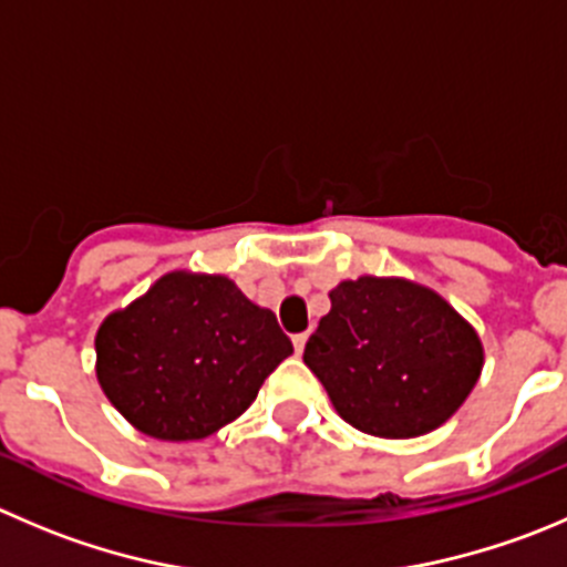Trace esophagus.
<instances>
[{
  "instance_id": "obj_1",
  "label": "esophagus",
  "mask_w": 567,
  "mask_h": 567,
  "mask_svg": "<svg viewBox=\"0 0 567 567\" xmlns=\"http://www.w3.org/2000/svg\"><path fill=\"white\" fill-rule=\"evenodd\" d=\"M306 342H309V333H295V337H292V344H295V350H298V353H303Z\"/></svg>"
}]
</instances>
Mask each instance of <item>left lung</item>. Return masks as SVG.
Returning <instances> with one entry per match:
<instances>
[{"label":"left lung","mask_w":567,"mask_h":567,"mask_svg":"<svg viewBox=\"0 0 567 567\" xmlns=\"http://www.w3.org/2000/svg\"><path fill=\"white\" fill-rule=\"evenodd\" d=\"M328 298L303 361L344 423L412 440L454 417L482 375L484 344L449 300L379 275L342 280Z\"/></svg>","instance_id":"1"}]
</instances>
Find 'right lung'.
<instances>
[{
  "mask_svg": "<svg viewBox=\"0 0 567 567\" xmlns=\"http://www.w3.org/2000/svg\"><path fill=\"white\" fill-rule=\"evenodd\" d=\"M96 381L116 412L164 442L206 440L234 423L292 353L269 309L228 275L172 269L94 339Z\"/></svg>",
  "mask_w": 567,
  "mask_h": 567,
  "instance_id": "right-lung-1",
  "label": "right lung"
}]
</instances>
